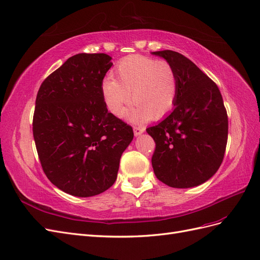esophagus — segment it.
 <instances>
[{
    "label": "esophagus",
    "mask_w": 260,
    "mask_h": 260,
    "mask_svg": "<svg viewBox=\"0 0 260 260\" xmlns=\"http://www.w3.org/2000/svg\"><path fill=\"white\" fill-rule=\"evenodd\" d=\"M144 132H145V127H142V126H134L135 136H139L140 134H143Z\"/></svg>",
    "instance_id": "1"
}]
</instances>
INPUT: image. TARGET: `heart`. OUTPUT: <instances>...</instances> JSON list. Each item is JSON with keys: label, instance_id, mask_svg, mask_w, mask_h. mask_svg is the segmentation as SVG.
<instances>
[{"label": "heart", "instance_id": "heart-1", "mask_svg": "<svg viewBox=\"0 0 260 260\" xmlns=\"http://www.w3.org/2000/svg\"><path fill=\"white\" fill-rule=\"evenodd\" d=\"M177 91L179 80L171 63L138 54L124 57L114 78L108 77L102 84L103 100L114 116H123L126 106L135 102L126 115L132 122L166 115L175 105Z\"/></svg>", "mask_w": 260, "mask_h": 260}]
</instances>
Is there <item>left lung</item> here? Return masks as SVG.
Masks as SVG:
<instances>
[{"label": "left lung", "instance_id": "8db88e82", "mask_svg": "<svg viewBox=\"0 0 260 260\" xmlns=\"http://www.w3.org/2000/svg\"><path fill=\"white\" fill-rule=\"evenodd\" d=\"M152 54L171 63L179 80L172 112L146 129L155 143L153 172L170 187L198 186L223 161L229 128L223 99L216 83L186 56L171 50Z\"/></svg>", "mask_w": 260, "mask_h": 260}]
</instances>
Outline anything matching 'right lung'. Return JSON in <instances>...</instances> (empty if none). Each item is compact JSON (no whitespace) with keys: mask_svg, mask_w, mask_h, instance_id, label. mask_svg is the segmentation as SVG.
<instances>
[{"mask_svg":"<svg viewBox=\"0 0 260 260\" xmlns=\"http://www.w3.org/2000/svg\"><path fill=\"white\" fill-rule=\"evenodd\" d=\"M105 53L70 57L43 80L32 132L44 174L64 192L101 194L114 184L132 126L108 112L102 81L112 66Z\"/></svg>","mask_w":260,"mask_h":260,"instance_id":"add662e5","label":"right lung"}]
</instances>
